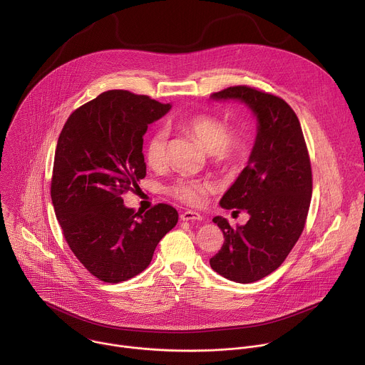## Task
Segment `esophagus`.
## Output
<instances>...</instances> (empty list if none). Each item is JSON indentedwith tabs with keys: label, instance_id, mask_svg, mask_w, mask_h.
I'll list each match as a JSON object with an SVG mask.
<instances>
[{
	"label": "esophagus",
	"instance_id": "1",
	"mask_svg": "<svg viewBox=\"0 0 365 365\" xmlns=\"http://www.w3.org/2000/svg\"><path fill=\"white\" fill-rule=\"evenodd\" d=\"M182 221H202V215L195 211H185L180 215Z\"/></svg>",
	"mask_w": 365,
	"mask_h": 365
}]
</instances>
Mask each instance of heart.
Here are the masks:
<instances>
[{
	"mask_svg": "<svg viewBox=\"0 0 365 365\" xmlns=\"http://www.w3.org/2000/svg\"><path fill=\"white\" fill-rule=\"evenodd\" d=\"M185 131L193 135L202 147L212 154V158L222 165H237L242 160L247 151L244 138L238 134H228L227 125L211 115H195L186 120L182 125ZM168 133L158 130L147 141L145 162L150 168L159 169L166 163ZM212 189L211 182L190 178H180L170 186V193L187 205H200L207 192Z\"/></svg>",
	"mask_w": 365,
	"mask_h": 365,
	"instance_id": "1",
	"label": "heart"
}]
</instances>
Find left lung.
<instances>
[{
	"instance_id": "1",
	"label": "left lung",
	"mask_w": 365,
	"mask_h": 365,
	"mask_svg": "<svg viewBox=\"0 0 365 365\" xmlns=\"http://www.w3.org/2000/svg\"><path fill=\"white\" fill-rule=\"evenodd\" d=\"M211 99L240 101L257 121L247 166L220 200L224 210L247 211L250 220L234 230L215 217L225 241L210 259L225 279L252 283L280 267L304 228L312 196L309 154L300 123L282 98L232 86Z\"/></svg>"
}]
</instances>
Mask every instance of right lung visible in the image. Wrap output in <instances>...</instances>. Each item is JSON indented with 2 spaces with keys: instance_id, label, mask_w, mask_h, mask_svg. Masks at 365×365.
<instances>
[{
  "instance_id": "add662e5",
  "label": "right lung",
  "mask_w": 365,
  "mask_h": 365,
  "mask_svg": "<svg viewBox=\"0 0 365 365\" xmlns=\"http://www.w3.org/2000/svg\"><path fill=\"white\" fill-rule=\"evenodd\" d=\"M170 108L145 95L113 89L72 113L59 135L51 202L71 250L102 282L140 274L178 224L170 205L159 203L143 214L121 197L145 176L143 137L148 125Z\"/></svg>"
}]
</instances>
